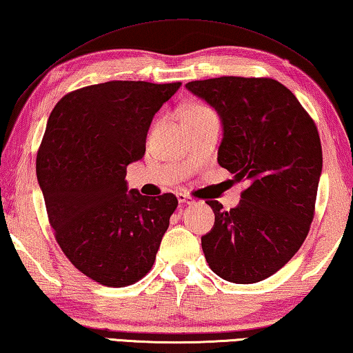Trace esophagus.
I'll list each match as a JSON object with an SVG mask.
<instances>
[{
  "label": "esophagus",
  "instance_id": "1",
  "mask_svg": "<svg viewBox=\"0 0 353 353\" xmlns=\"http://www.w3.org/2000/svg\"><path fill=\"white\" fill-rule=\"evenodd\" d=\"M176 197H178V202L183 203V205H194L195 203V200L191 197V195H188V194L180 192V194L176 195Z\"/></svg>",
  "mask_w": 353,
  "mask_h": 353
}]
</instances>
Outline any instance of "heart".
Returning a JSON list of instances; mask_svg holds the SVG:
<instances>
[{
	"label": "heart",
	"mask_w": 353,
	"mask_h": 353,
	"mask_svg": "<svg viewBox=\"0 0 353 353\" xmlns=\"http://www.w3.org/2000/svg\"><path fill=\"white\" fill-rule=\"evenodd\" d=\"M200 108H207V107H203V105H192V107H189V108H188V112H194V110H200Z\"/></svg>",
	"instance_id": "b5f03b06"
}]
</instances>
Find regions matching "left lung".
I'll return each instance as SVG.
<instances>
[{"label":"left lung","mask_w":353,"mask_h":353,"mask_svg":"<svg viewBox=\"0 0 353 353\" xmlns=\"http://www.w3.org/2000/svg\"><path fill=\"white\" fill-rule=\"evenodd\" d=\"M186 88L218 110L219 165L248 183L236 208L207 202L214 227L202 236L205 259L229 283H259L295 256L311 229L322 172L317 126L274 79L230 75Z\"/></svg>","instance_id":"left-lung-1"}]
</instances>
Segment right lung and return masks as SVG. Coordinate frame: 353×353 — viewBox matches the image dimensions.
<instances>
[{
    "label": "right lung",
    "instance_id": "add662e5",
    "mask_svg": "<svg viewBox=\"0 0 353 353\" xmlns=\"http://www.w3.org/2000/svg\"><path fill=\"white\" fill-rule=\"evenodd\" d=\"M181 82L112 80L70 91L48 117L36 158L48 222L70 263L107 287L148 273L170 216L173 194L128 191L126 167L145 154L151 120Z\"/></svg>",
    "mask_w": 353,
    "mask_h": 353
}]
</instances>
